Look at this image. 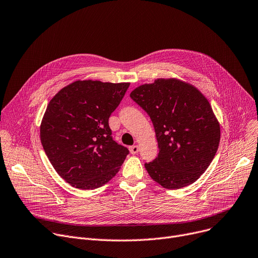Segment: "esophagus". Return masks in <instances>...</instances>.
<instances>
[{"mask_svg": "<svg viewBox=\"0 0 258 258\" xmlns=\"http://www.w3.org/2000/svg\"><path fill=\"white\" fill-rule=\"evenodd\" d=\"M130 152L132 155H136L139 152V146L138 145H133L130 146Z\"/></svg>", "mask_w": 258, "mask_h": 258, "instance_id": "obj_1", "label": "esophagus"}]
</instances>
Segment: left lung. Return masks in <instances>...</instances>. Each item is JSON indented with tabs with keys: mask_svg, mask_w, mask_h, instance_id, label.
<instances>
[{
	"mask_svg": "<svg viewBox=\"0 0 258 258\" xmlns=\"http://www.w3.org/2000/svg\"><path fill=\"white\" fill-rule=\"evenodd\" d=\"M130 96L155 127L159 154L144 164L151 178L167 189L195 183L210 165L221 138L220 123L206 97L174 78L142 85Z\"/></svg>",
	"mask_w": 258,
	"mask_h": 258,
	"instance_id": "1",
	"label": "left lung"
}]
</instances>
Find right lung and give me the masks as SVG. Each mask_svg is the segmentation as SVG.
<instances>
[{
  "label": "right lung",
  "instance_id": "right-lung-1",
  "mask_svg": "<svg viewBox=\"0 0 258 258\" xmlns=\"http://www.w3.org/2000/svg\"><path fill=\"white\" fill-rule=\"evenodd\" d=\"M128 83L77 80L54 96L40 124V141L52 166L75 188L95 189L119 171L128 150L115 142L108 118Z\"/></svg>",
  "mask_w": 258,
  "mask_h": 258
}]
</instances>
